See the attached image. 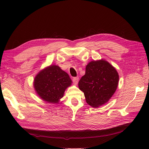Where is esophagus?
<instances>
[{"label":"esophagus","mask_w":149,"mask_h":149,"mask_svg":"<svg viewBox=\"0 0 149 149\" xmlns=\"http://www.w3.org/2000/svg\"><path fill=\"white\" fill-rule=\"evenodd\" d=\"M79 77H74L72 79V81H73V83L74 84L77 85L78 84V82H79Z\"/></svg>","instance_id":"obj_1"}]
</instances>
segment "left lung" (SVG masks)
I'll return each mask as SVG.
<instances>
[{
	"instance_id": "obj_1",
	"label": "left lung",
	"mask_w": 149,
	"mask_h": 149,
	"mask_svg": "<svg viewBox=\"0 0 149 149\" xmlns=\"http://www.w3.org/2000/svg\"><path fill=\"white\" fill-rule=\"evenodd\" d=\"M119 75L116 69L105 60H93L86 66L85 74L79 82L86 103L98 107L107 103L118 85Z\"/></svg>"
}]
</instances>
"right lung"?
Returning a JSON list of instances; mask_svg holds the SVG:
<instances>
[{"label": "right lung", "instance_id": "obj_1", "mask_svg": "<svg viewBox=\"0 0 149 149\" xmlns=\"http://www.w3.org/2000/svg\"><path fill=\"white\" fill-rule=\"evenodd\" d=\"M69 75L58 66L52 65L41 70L34 78L33 86L38 96L44 101L58 104L65 90L72 84Z\"/></svg>", "mask_w": 149, "mask_h": 149}]
</instances>
